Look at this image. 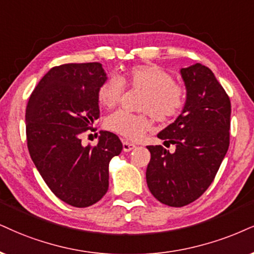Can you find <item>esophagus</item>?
Wrapping results in <instances>:
<instances>
[{"instance_id":"34e87169","label":"esophagus","mask_w":254,"mask_h":254,"mask_svg":"<svg viewBox=\"0 0 254 254\" xmlns=\"http://www.w3.org/2000/svg\"><path fill=\"white\" fill-rule=\"evenodd\" d=\"M135 145L132 142H128V141H124V143H122V149H124V152H130L133 151L134 148H135Z\"/></svg>"}]
</instances>
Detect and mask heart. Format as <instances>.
Listing matches in <instances>:
<instances>
[{
	"label": "heart",
	"instance_id": "heart-1",
	"mask_svg": "<svg viewBox=\"0 0 254 254\" xmlns=\"http://www.w3.org/2000/svg\"><path fill=\"white\" fill-rule=\"evenodd\" d=\"M125 88L141 90L140 109L145 113H113L106 119L111 132L130 141H139L152 128L153 117L160 122H168L180 115L187 101L184 84L174 81L172 74L153 64H137L128 68L119 79L108 77L100 84L96 96L100 106L112 109L121 101Z\"/></svg>",
	"mask_w": 254,
	"mask_h": 254
}]
</instances>
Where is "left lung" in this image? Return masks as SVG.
Instances as JSON below:
<instances>
[{
  "label": "left lung",
  "mask_w": 254,
  "mask_h": 254,
  "mask_svg": "<svg viewBox=\"0 0 254 254\" xmlns=\"http://www.w3.org/2000/svg\"><path fill=\"white\" fill-rule=\"evenodd\" d=\"M187 101L173 124L158 134L175 152L147 146L146 180L155 199L172 207L193 202L213 183L230 146L231 101L214 74L195 64L183 68Z\"/></svg>",
  "instance_id": "left-lung-1"
}]
</instances>
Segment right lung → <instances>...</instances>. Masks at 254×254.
<instances>
[{"mask_svg":"<svg viewBox=\"0 0 254 254\" xmlns=\"http://www.w3.org/2000/svg\"><path fill=\"white\" fill-rule=\"evenodd\" d=\"M101 64L53 67L31 93L26 109L30 158L53 193L74 207H88L108 190V165L122 151L117 134L101 132L96 146H82L99 118L96 92L105 81Z\"/></svg>","mask_w":254,"mask_h":254,"instance_id":"right-lung-1","label":"right lung"}]
</instances>
